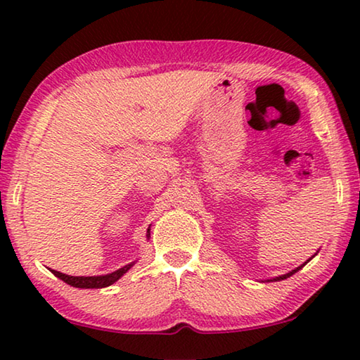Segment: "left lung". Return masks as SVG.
I'll list each match as a JSON object with an SVG mask.
<instances>
[{
	"label": "left lung",
	"instance_id": "left-lung-1",
	"mask_svg": "<svg viewBox=\"0 0 360 360\" xmlns=\"http://www.w3.org/2000/svg\"><path fill=\"white\" fill-rule=\"evenodd\" d=\"M309 260H311V259H309ZM309 260H307V262H304V264H303V265H300V266H297V268H295V270H292V271H289V273H285V275H283V276H276V278H273V279H268V281H281V279H285V278H289V276H292V275H294V273H297L298 270H300V268H302V266H304V265H307Z\"/></svg>",
	"mask_w": 360,
	"mask_h": 360
}]
</instances>
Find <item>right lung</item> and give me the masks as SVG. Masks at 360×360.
Returning <instances> with one entry per match:
<instances>
[{
    "label": "right lung",
    "instance_id": "right-lung-1",
    "mask_svg": "<svg viewBox=\"0 0 360 360\" xmlns=\"http://www.w3.org/2000/svg\"><path fill=\"white\" fill-rule=\"evenodd\" d=\"M146 236H148V238L150 236V229H148V235H146ZM133 265H135V262H131V264L122 266V268H119V270L109 273V275H103V276H70V275H63V273L56 271V270H51V271L57 278L62 279V281H65L66 284L72 285V288L101 289V288H108V285L114 284L119 278L124 276Z\"/></svg>",
    "mask_w": 360,
    "mask_h": 360
}]
</instances>
